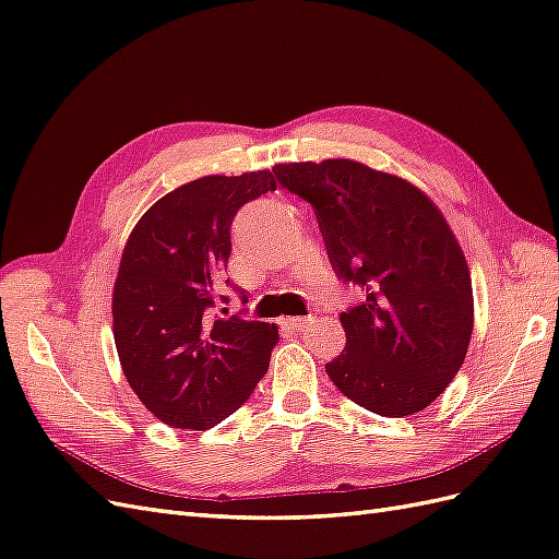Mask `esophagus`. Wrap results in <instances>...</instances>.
<instances>
[{
  "instance_id": "esophagus-1",
  "label": "esophagus",
  "mask_w": 559,
  "mask_h": 559,
  "mask_svg": "<svg viewBox=\"0 0 559 559\" xmlns=\"http://www.w3.org/2000/svg\"><path fill=\"white\" fill-rule=\"evenodd\" d=\"M284 324H287L289 330H306V326L312 324V320L310 318H287L284 320Z\"/></svg>"
}]
</instances>
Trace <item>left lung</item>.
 Segmentation results:
<instances>
[{"instance_id":"8db88e82","label":"left lung","mask_w":559,"mask_h":559,"mask_svg":"<svg viewBox=\"0 0 559 559\" xmlns=\"http://www.w3.org/2000/svg\"><path fill=\"white\" fill-rule=\"evenodd\" d=\"M284 189L316 209L336 277L362 292L338 316L346 346L324 365L346 399L382 417L425 411L465 362L469 267L433 201L348 158L280 163Z\"/></svg>"}]
</instances>
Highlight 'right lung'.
I'll use <instances>...</instances> for the list:
<instances>
[{"mask_svg":"<svg viewBox=\"0 0 559 559\" xmlns=\"http://www.w3.org/2000/svg\"><path fill=\"white\" fill-rule=\"evenodd\" d=\"M275 189L270 170L187 182L142 215L122 251L114 287L118 358L146 411L175 429L221 425L267 372L277 326L215 310L227 304L221 287L235 215Z\"/></svg>","mask_w":559,"mask_h":559,"instance_id":"1","label":"right lung"}]
</instances>
